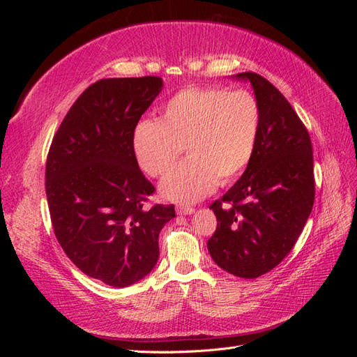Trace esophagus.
<instances>
[{
	"mask_svg": "<svg viewBox=\"0 0 357 357\" xmlns=\"http://www.w3.org/2000/svg\"><path fill=\"white\" fill-rule=\"evenodd\" d=\"M193 213H195V208L189 207V205H178L177 207V214L180 215H190Z\"/></svg>",
	"mask_w": 357,
	"mask_h": 357,
	"instance_id": "esophagus-1",
	"label": "esophagus"
}]
</instances>
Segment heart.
<instances>
[{
	"mask_svg": "<svg viewBox=\"0 0 357 357\" xmlns=\"http://www.w3.org/2000/svg\"><path fill=\"white\" fill-rule=\"evenodd\" d=\"M262 128V110L247 91L218 86L172 95L158 121L139 122L132 135L138 165L152 177L176 167L181 149L188 162L160 183L167 199L189 204L238 178L250 165Z\"/></svg>",
	"mask_w": 357,
	"mask_h": 357,
	"instance_id": "1",
	"label": "heart"
}]
</instances>
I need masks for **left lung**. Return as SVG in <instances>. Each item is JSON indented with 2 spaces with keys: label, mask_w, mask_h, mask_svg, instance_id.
<instances>
[{
  "label": "left lung",
  "mask_w": 357,
  "mask_h": 357,
  "mask_svg": "<svg viewBox=\"0 0 357 357\" xmlns=\"http://www.w3.org/2000/svg\"><path fill=\"white\" fill-rule=\"evenodd\" d=\"M248 80L262 110L256 153L240 180L210 208L218 228L207 243L226 273L256 278L290 253L314 204L312 146L305 125L273 83L256 73Z\"/></svg>",
  "instance_id": "8db88e82"
}]
</instances>
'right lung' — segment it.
I'll return each instance as SVG.
<instances>
[{
	"mask_svg": "<svg viewBox=\"0 0 357 357\" xmlns=\"http://www.w3.org/2000/svg\"><path fill=\"white\" fill-rule=\"evenodd\" d=\"M162 91L155 75L102 79L75 102L52 139L46 195L56 240L82 273L113 287L139 282L159 257L174 205H143L155 186L132 149L134 129Z\"/></svg>",
	"mask_w": 357,
	"mask_h": 357,
	"instance_id": "right-lung-1",
	"label": "right lung"
}]
</instances>
